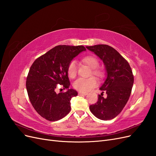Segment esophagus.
I'll use <instances>...</instances> for the list:
<instances>
[{
    "mask_svg": "<svg viewBox=\"0 0 156 156\" xmlns=\"http://www.w3.org/2000/svg\"><path fill=\"white\" fill-rule=\"evenodd\" d=\"M79 95L86 96V95H87V92H79Z\"/></svg>",
    "mask_w": 156,
    "mask_h": 156,
    "instance_id": "1",
    "label": "esophagus"
}]
</instances>
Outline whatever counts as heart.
<instances>
[{"label": "heart", "mask_w": 156, "mask_h": 156, "mask_svg": "<svg viewBox=\"0 0 156 156\" xmlns=\"http://www.w3.org/2000/svg\"><path fill=\"white\" fill-rule=\"evenodd\" d=\"M83 61L90 68L93 69L92 73L94 75L100 77L103 76V72L100 69L97 68L99 66V62L96 57L92 56H87L83 59ZM77 66L76 62L75 60H72L68 66V76L70 78L75 77L77 74ZM97 85L98 81L96 78L92 77L89 78L80 77L75 80L73 84V87L78 91L81 92H87Z\"/></svg>", "instance_id": "1"}]
</instances>
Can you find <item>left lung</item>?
Instances as JSON below:
<instances>
[{
	"label": "left lung",
	"mask_w": 156,
	"mask_h": 156,
	"mask_svg": "<svg viewBox=\"0 0 156 156\" xmlns=\"http://www.w3.org/2000/svg\"><path fill=\"white\" fill-rule=\"evenodd\" d=\"M105 65L106 78L100 90L98 101L90 105V110L98 119L108 120L119 115L128 101L134 78L129 63L112 47L107 45L87 46ZM106 92L103 98L102 93Z\"/></svg>",
	"instance_id": "left-lung-1"
}]
</instances>
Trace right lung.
<instances>
[{
    "label": "right lung",
    "mask_w": 156,
    "mask_h": 156,
    "mask_svg": "<svg viewBox=\"0 0 156 156\" xmlns=\"http://www.w3.org/2000/svg\"><path fill=\"white\" fill-rule=\"evenodd\" d=\"M84 51L86 49L83 45H58L37 58L31 66L26 82L28 96L36 112L46 120L57 121L69 112L70 100L77 92L69 88L68 66ZM58 84L67 91L56 94Z\"/></svg>",
    "instance_id": "add662e5"
}]
</instances>
